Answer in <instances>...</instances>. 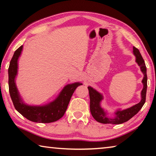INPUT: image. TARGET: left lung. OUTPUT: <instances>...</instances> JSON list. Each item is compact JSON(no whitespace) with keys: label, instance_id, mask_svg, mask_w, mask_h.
<instances>
[{"label":"left lung","instance_id":"8db88e82","mask_svg":"<svg viewBox=\"0 0 156 156\" xmlns=\"http://www.w3.org/2000/svg\"><path fill=\"white\" fill-rule=\"evenodd\" d=\"M133 54L136 57V62L140 67V69L143 73L144 78L142 80L143 83V89L141 92L142 100L139 103L125 110L117 111L114 118L108 117L106 113L100 107V103L102 99V95L99 94L91 87H88L89 98H90V111L92 116L97 122L102 124H113V125H119L125 122L133 117L136 113H138L141 108L143 106L146 101V94L147 88V67L145 65L144 60L142 58L140 53L136 47H133Z\"/></svg>","mask_w":156,"mask_h":156}]
</instances>
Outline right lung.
I'll return each instance as SVG.
<instances>
[{
	"label": "right lung",
	"instance_id": "right-lung-1",
	"mask_svg": "<svg viewBox=\"0 0 156 156\" xmlns=\"http://www.w3.org/2000/svg\"><path fill=\"white\" fill-rule=\"evenodd\" d=\"M22 49L23 45H21L19 48L16 50L10 61L8 69L9 91L15 109L21 115L32 122L40 123L56 122L64 115L73 92L78 86L83 84L76 83L67 84L54 102L44 106L36 107L26 105L23 103L20 98L14 80L17 74L18 59Z\"/></svg>",
	"mask_w": 156,
	"mask_h": 156
}]
</instances>
